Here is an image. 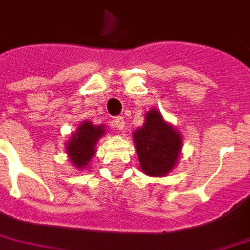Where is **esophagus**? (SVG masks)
I'll use <instances>...</instances> for the list:
<instances>
[{
    "label": "esophagus",
    "mask_w": 250,
    "mask_h": 250,
    "mask_svg": "<svg viewBox=\"0 0 250 250\" xmlns=\"http://www.w3.org/2000/svg\"><path fill=\"white\" fill-rule=\"evenodd\" d=\"M113 125L117 127L118 130H123L125 127V120H124V117H114Z\"/></svg>",
    "instance_id": "1"
}]
</instances>
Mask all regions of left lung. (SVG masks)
Listing matches in <instances>:
<instances>
[{"instance_id":"8db88e82","label":"left lung","mask_w":250,"mask_h":250,"mask_svg":"<svg viewBox=\"0 0 250 250\" xmlns=\"http://www.w3.org/2000/svg\"><path fill=\"white\" fill-rule=\"evenodd\" d=\"M141 170L146 175L165 176L175 167L182 149V136L163 120L157 109L146 113L144 126L133 133Z\"/></svg>"}]
</instances>
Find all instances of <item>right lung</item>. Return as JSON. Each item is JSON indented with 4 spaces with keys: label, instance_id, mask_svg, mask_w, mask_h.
Here are the masks:
<instances>
[{
    "label": "right lung",
    "instance_id": "1",
    "mask_svg": "<svg viewBox=\"0 0 250 250\" xmlns=\"http://www.w3.org/2000/svg\"><path fill=\"white\" fill-rule=\"evenodd\" d=\"M103 134H105V126H95L89 121H84L79 125L78 130L71 136L67 142V154L71 162L78 170L87 167V165L95 155V146Z\"/></svg>",
    "mask_w": 250,
    "mask_h": 250
}]
</instances>
